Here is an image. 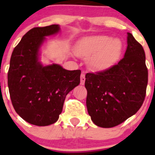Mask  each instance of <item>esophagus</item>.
<instances>
[{
	"label": "esophagus",
	"instance_id": "esophagus-1",
	"mask_svg": "<svg viewBox=\"0 0 155 155\" xmlns=\"http://www.w3.org/2000/svg\"><path fill=\"white\" fill-rule=\"evenodd\" d=\"M85 81V74L84 73H81V84H84Z\"/></svg>",
	"mask_w": 155,
	"mask_h": 155
}]
</instances>
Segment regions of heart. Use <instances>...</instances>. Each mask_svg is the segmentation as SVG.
I'll use <instances>...</instances> for the list:
<instances>
[{"label": "heart", "mask_w": 155, "mask_h": 155, "mask_svg": "<svg viewBox=\"0 0 155 155\" xmlns=\"http://www.w3.org/2000/svg\"><path fill=\"white\" fill-rule=\"evenodd\" d=\"M123 50V42L120 39L108 35L86 37L78 43L76 51L81 57H91L89 65L94 70H104L118 61Z\"/></svg>", "instance_id": "heart-1"}]
</instances>
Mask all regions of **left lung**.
<instances>
[{
  "mask_svg": "<svg viewBox=\"0 0 155 155\" xmlns=\"http://www.w3.org/2000/svg\"><path fill=\"white\" fill-rule=\"evenodd\" d=\"M147 81L143 48L128 32L124 58L108 69L85 75L86 105L93 123L110 128L135 114L144 101Z\"/></svg>",
  "mask_w": 155,
  "mask_h": 155,
  "instance_id": "left-lung-1",
  "label": "left lung"
}]
</instances>
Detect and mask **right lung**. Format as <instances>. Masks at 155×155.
Masks as SVG:
<instances>
[{"mask_svg": "<svg viewBox=\"0 0 155 155\" xmlns=\"http://www.w3.org/2000/svg\"><path fill=\"white\" fill-rule=\"evenodd\" d=\"M60 31L58 25L35 27L25 34L12 52L8 73L11 100L16 113L32 125L44 127L58 120L66 95L80 84V70L39 61L45 36Z\"/></svg>", "mask_w": 155, "mask_h": 155, "instance_id": "right-lung-1", "label": "right lung"}]
</instances>
